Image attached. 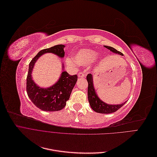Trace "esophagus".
<instances>
[{
	"mask_svg": "<svg viewBox=\"0 0 157 157\" xmlns=\"http://www.w3.org/2000/svg\"><path fill=\"white\" fill-rule=\"evenodd\" d=\"M78 77H80V78H82L85 76V73H84L82 72H79L78 73Z\"/></svg>",
	"mask_w": 157,
	"mask_h": 157,
	"instance_id": "esophagus-1",
	"label": "esophagus"
}]
</instances>
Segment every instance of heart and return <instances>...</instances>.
Segmentation results:
<instances>
[{"instance_id":"1","label":"heart","mask_w":157,"mask_h":157,"mask_svg":"<svg viewBox=\"0 0 157 157\" xmlns=\"http://www.w3.org/2000/svg\"><path fill=\"white\" fill-rule=\"evenodd\" d=\"M97 52L90 49H83L80 50L76 54L75 59L67 58L66 63L69 66H76L77 64L80 65H88L96 61Z\"/></svg>"}]
</instances>
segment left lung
<instances>
[{
  "mask_svg": "<svg viewBox=\"0 0 157 157\" xmlns=\"http://www.w3.org/2000/svg\"><path fill=\"white\" fill-rule=\"evenodd\" d=\"M106 48L109 49L110 51L113 52V53L118 54L120 55L123 56V54L121 52L117 51L113 47L105 46ZM87 81L88 83V98L90 103V107L94 111H96L99 113H103V114H109L116 112L121 107L124 105L126 101L120 105H110V104H107L104 103L99 99L96 94V90L94 89V84H93V80H92V74H88L86 77Z\"/></svg>",
  "mask_w": 157,
  "mask_h": 157,
  "instance_id": "obj_1",
  "label": "left lung"
}]
</instances>
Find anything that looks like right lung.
Listing matches in <instances>:
<instances>
[{"instance_id":"1","label":"right lung","mask_w":157,"mask_h":157,"mask_svg":"<svg viewBox=\"0 0 157 157\" xmlns=\"http://www.w3.org/2000/svg\"><path fill=\"white\" fill-rule=\"evenodd\" d=\"M64 47V45L59 44L42 50L29 63L27 77V93L33 104L42 111H57L63 109L77 82V75H70L66 71L62 72L58 82L48 88L39 87L32 80V70L38 58L45 53H53L61 58H63ZM63 67L64 68L63 65Z\"/></svg>"}]
</instances>
